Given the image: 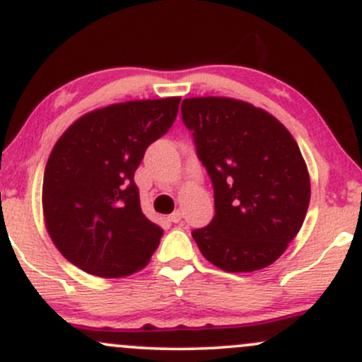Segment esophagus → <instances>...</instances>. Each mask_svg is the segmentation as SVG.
<instances>
[{
    "label": "esophagus",
    "mask_w": 362,
    "mask_h": 362,
    "mask_svg": "<svg viewBox=\"0 0 362 362\" xmlns=\"http://www.w3.org/2000/svg\"><path fill=\"white\" fill-rule=\"evenodd\" d=\"M168 221H172V223H180V221H182V213H180V211H173V213L168 216Z\"/></svg>",
    "instance_id": "1"
}]
</instances>
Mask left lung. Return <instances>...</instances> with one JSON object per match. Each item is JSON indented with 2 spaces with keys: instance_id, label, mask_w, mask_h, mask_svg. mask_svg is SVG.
<instances>
[{
  "instance_id": "8db88e82",
  "label": "left lung",
  "mask_w": 362,
  "mask_h": 362,
  "mask_svg": "<svg viewBox=\"0 0 362 362\" xmlns=\"http://www.w3.org/2000/svg\"><path fill=\"white\" fill-rule=\"evenodd\" d=\"M182 119L214 187L213 221L192 231L199 250L226 272L274 264L301 230L310 204L298 143L274 115L236 98H185Z\"/></svg>"
}]
</instances>
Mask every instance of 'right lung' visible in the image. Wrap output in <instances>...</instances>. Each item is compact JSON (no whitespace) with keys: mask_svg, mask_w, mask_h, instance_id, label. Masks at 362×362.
<instances>
[{"mask_svg":"<svg viewBox=\"0 0 362 362\" xmlns=\"http://www.w3.org/2000/svg\"><path fill=\"white\" fill-rule=\"evenodd\" d=\"M180 97L95 109L62 132L44 172V221L64 259L98 277L148 265L163 230L141 211L134 184L144 151L177 117Z\"/></svg>","mask_w":362,"mask_h":362,"instance_id":"right-lung-1","label":"right lung"}]
</instances>
